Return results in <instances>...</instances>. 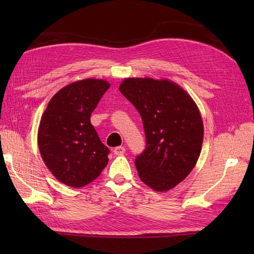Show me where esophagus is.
I'll return each mask as SVG.
<instances>
[{"label": "esophagus", "mask_w": 254, "mask_h": 254, "mask_svg": "<svg viewBox=\"0 0 254 254\" xmlns=\"http://www.w3.org/2000/svg\"><path fill=\"white\" fill-rule=\"evenodd\" d=\"M124 152H126V148H124L123 146H118L113 149V153H115V155H123Z\"/></svg>", "instance_id": "obj_1"}]
</instances>
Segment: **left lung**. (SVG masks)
<instances>
[{
  "instance_id": "obj_1",
  "label": "left lung",
  "mask_w": 254,
  "mask_h": 254,
  "mask_svg": "<svg viewBox=\"0 0 254 254\" xmlns=\"http://www.w3.org/2000/svg\"><path fill=\"white\" fill-rule=\"evenodd\" d=\"M119 89L143 121L146 147L135 158L139 179L155 191L170 190L201 153L204 130L195 102L169 80L127 78Z\"/></svg>"
}]
</instances>
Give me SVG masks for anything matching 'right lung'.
Returning a JSON list of instances; mask_svg holds the SVG:
<instances>
[{
	"label": "right lung",
	"mask_w": 254,
	"mask_h": 254,
	"mask_svg": "<svg viewBox=\"0 0 254 254\" xmlns=\"http://www.w3.org/2000/svg\"><path fill=\"white\" fill-rule=\"evenodd\" d=\"M110 87L102 79L69 84L52 97L38 131V146L52 175L64 185L82 188L108 164L110 150L90 123V115Z\"/></svg>",
	"instance_id": "right-lung-1"
}]
</instances>
